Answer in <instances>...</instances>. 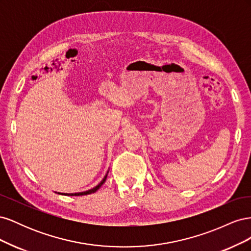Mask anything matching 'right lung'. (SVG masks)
Listing matches in <instances>:
<instances>
[{
  "instance_id": "add662e5",
  "label": "right lung",
  "mask_w": 251,
  "mask_h": 251,
  "mask_svg": "<svg viewBox=\"0 0 251 251\" xmlns=\"http://www.w3.org/2000/svg\"><path fill=\"white\" fill-rule=\"evenodd\" d=\"M108 173H109V171L107 172V174H105V176L103 177V179L100 182V183H98L96 186H94L93 188H91V189H88V191H86V192H80V193H72V194H66V193H57V194H59V195H66V196H83V195H90V194H93V193H95L97 189H100V187L105 182V180H107V176H108Z\"/></svg>"
}]
</instances>
